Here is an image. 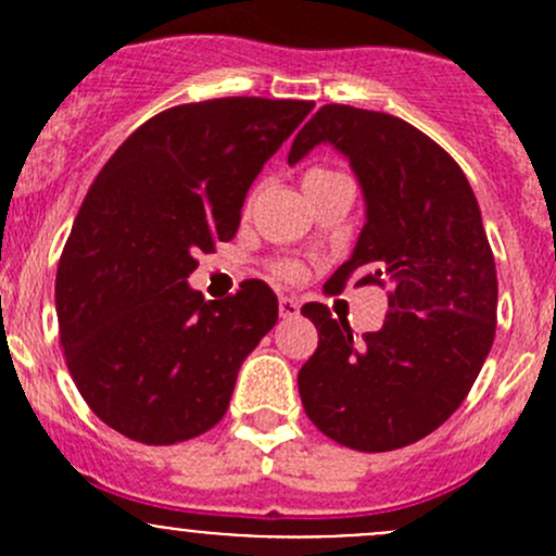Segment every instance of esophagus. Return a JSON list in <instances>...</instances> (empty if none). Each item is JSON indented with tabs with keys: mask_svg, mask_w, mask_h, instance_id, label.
Masks as SVG:
<instances>
[{
	"mask_svg": "<svg viewBox=\"0 0 556 556\" xmlns=\"http://www.w3.org/2000/svg\"><path fill=\"white\" fill-rule=\"evenodd\" d=\"M299 314H301L299 301H295V299H288V295H282V299H279V317L293 319V317H299Z\"/></svg>",
	"mask_w": 556,
	"mask_h": 556,
	"instance_id": "34e87169",
	"label": "esophagus"
}]
</instances>
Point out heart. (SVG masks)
Wrapping results in <instances>:
<instances>
[{
    "mask_svg": "<svg viewBox=\"0 0 556 556\" xmlns=\"http://www.w3.org/2000/svg\"><path fill=\"white\" fill-rule=\"evenodd\" d=\"M319 174H325V172H323V169H314V172L306 174V179H309V177H319ZM279 271H282L285 277H299V266H282V268H279Z\"/></svg>",
    "mask_w": 556,
    "mask_h": 556,
    "instance_id": "heart-1",
    "label": "heart"
}]
</instances>
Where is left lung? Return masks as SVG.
Here are the masks:
<instances>
[{"label": "left lung", "instance_id": "8db88e82", "mask_svg": "<svg viewBox=\"0 0 556 556\" xmlns=\"http://www.w3.org/2000/svg\"><path fill=\"white\" fill-rule=\"evenodd\" d=\"M333 144L366 199V226L328 288H390L384 325L357 341L346 319L306 304L319 333L299 371L306 417L357 452H390L433 433L479 377L497 323L495 257L479 201L444 148L387 112L325 104L288 164Z\"/></svg>", "mask_w": 556, "mask_h": 556}]
</instances>
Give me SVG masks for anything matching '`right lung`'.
<instances>
[{
	"instance_id": "add662e5",
	"label": "right lung",
	"mask_w": 556,
	"mask_h": 556,
	"mask_svg": "<svg viewBox=\"0 0 556 556\" xmlns=\"http://www.w3.org/2000/svg\"><path fill=\"white\" fill-rule=\"evenodd\" d=\"M312 106L257 97L172 106L93 179L61 252L55 314L77 390L126 439L166 446L215 428L244 357L277 323L261 279L204 301L188 277L199 252L233 239L252 179Z\"/></svg>"
}]
</instances>
